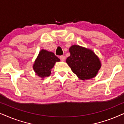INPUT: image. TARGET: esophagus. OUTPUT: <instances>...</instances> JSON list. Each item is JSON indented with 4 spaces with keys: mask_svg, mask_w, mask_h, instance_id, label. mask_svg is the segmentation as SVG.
<instances>
[{
    "mask_svg": "<svg viewBox=\"0 0 124 124\" xmlns=\"http://www.w3.org/2000/svg\"><path fill=\"white\" fill-rule=\"evenodd\" d=\"M60 59L62 61V62H64V61L65 60L66 57H65V56H60Z\"/></svg>",
    "mask_w": 124,
    "mask_h": 124,
    "instance_id": "1",
    "label": "esophagus"
}]
</instances>
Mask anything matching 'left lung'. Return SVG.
<instances>
[{"mask_svg":"<svg viewBox=\"0 0 124 124\" xmlns=\"http://www.w3.org/2000/svg\"><path fill=\"white\" fill-rule=\"evenodd\" d=\"M69 52L70 55L66 62L79 79L85 80L95 77L101 68V62L92 50L73 45L69 48Z\"/></svg>","mask_w":124,"mask_h":124,"instance_id":"obj_1","label":"left lung"}]
</instances>
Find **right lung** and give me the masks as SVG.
<instances>
[{
	"instance_id": "right-lung-1",
	"label": "right lung",
	"mask_w": 124,
	"mask_h": 124,
	"mask_svg": "<svg viewBox=\"0 0 124 124\" xmlns=\"http://www.w3.org/2000/svg\"><path fill=\"white\" fill-rule=\"evenodd\" d=\"M60 60L53 52L42 50L33 64V69L35 73L42 78L48 77L51 74V69L54 67L56 62Z\"/></svg>"
}]
</instances>
